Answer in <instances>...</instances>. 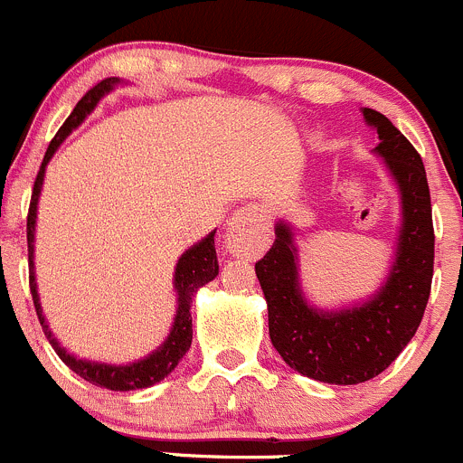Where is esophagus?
Returning <instances> with one entry per match:
<instances>
[{
    "mask_svg": "<svg viewBox=\"0 0 463 463\" xmlns=\"http://www.w3.org/2000/svg\"><path fill=\"white\" fill-rule=\"evenodd\" d=\"M269 242V216L260 204H245L227 222L225 247L233 254L256 256Z\"/></svg>",
    "mask_w": 463,
    "mask_h": 463,
    "instance_id": "esophagus-1",
    "label": "esophagus"
}]
</instances>
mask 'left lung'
<instances>
[{
  "label": "left lung",
  "mask_w": 463,
  "mask_h": 463,
  "mask_svg": "<svg viewBox=\"0 0 463 463\" xmlns=\"http://www.w3.org/2000/svg\"><path fill=\"white\" fill-rule=\"evenodd\" d=\"M363 114L378 130L376 153L385 157L402 200L396 260L383 290L358 308H310L297 281L292 233L283 222L268 254L254 265L274 349L295 372L331 385H358L385 372L414 337L432 290L434 227L423 159L385 114L369 108Z\"/></svg>",
  "instance_id": "8db88e82"
}]
</instances>
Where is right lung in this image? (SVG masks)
I'll use <instances>...</instances> for the list:
<instances>
[{"mask_svg": "<svg viewBox=\"0 0 463 463\" xmlns=\"http://www.w3.org/2000/svg\"><path fill=\"white\" fill-rule=\"evenodd\" d=\"M117 82V78H105V80L96 82L85 96L76 103L74 112L67 117V121L62 123L61 130L56 132V137L49 144L47 153H44L43 166H40L38 175L33 182V194H31V204H29V216H26V242H29V286L31 295H33L35 313H38L40 324H43V331L47 335L49 345L53 346V351L58 354V358L76 372L78 376L85 378L87 383L96 387L112 389V392H130V389H144L155 385V383L164 381L173 369L177 367L184 354L191 346V337H194V324H191V301H194V292L198 290L204 283L213 281L218 274V259H216V247H213V232L209 233L204 241H200L198 245L191 247L186 254H182V259L177 260L175 268V288H177V315L175 324H173V331L168 335V340L155 351L153 355H148L141 363H132L128 367H112V364H99V363H85V360H76L74 355L67 354L61 345L56 342L53 333L49 331L47 322L43 317V308H40L38 290H35V277H33V230H35V204H38L40 189H43V177H44V166L52 159V155L56 153L58 146L62 144L67 135L87 117V114L94 109V105L99 103L100 96L105 91L112 90V85Z\"/></svg>", "mask_w": 463, "mask_h": 463, "instance_id": "add662e5", "label": "right lung"}]
</instances>
